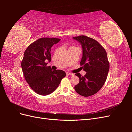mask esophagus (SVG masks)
Listing matches in <instances>:
<instances>
[{
	"label": "esophagus",
	"mask_w": 132,
	"mask_h": 132,
	"mask_svg": "<svg viewBox=\"0 0 132 132\" xmlns=\"http://www.w3.org/2000/svg\"><path fill=\"white\" fill-rule=\"evenodd\" d=\"M67 75H70V76H73L74 75V74L73 73H69V72H67L66 73Z\"/></svg>",
	"instance_id": "34e87169"
}]
</instances>
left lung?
I'll use <instances>...</instances> for the list:
<instances>
[{"label": "left lung", "mask_w": 132, "mask_h": 132, "mask_svg": "<svg viewBox=\"0 0 132 132\" xmlns=\"http://www.w3.org/2000/svg\"><path fill=\"white\" fill-rule=\"evenodd\" d=\"M82 47L80 65L86 74L79 78V82L74 87L75 90L82 96L93 95L101 89L106 80L110 69L107 53L97 41L86 36L73 37Z\"/></svg>", "instance_id": "1"}]
</instances>
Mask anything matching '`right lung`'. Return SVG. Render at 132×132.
Masks as SVG:
<instances>
[{"label":"right lung","mask_w":132,"mask_h":132,"mask_svg":"<svg viewBox=\"0 0 132 132\" xmlns=\"http://www.w3.org/2000/svg\"><path fill=\"white\" fill-rule=\"evenodd\" d=\"M61 40L56 38H41L28 47L23 54L21 68L26 81L35 93L40 95L51 94L57 88L66 74L61 70L47 67L51 61V50Z\"/></svg>","instance_id":"1"}]
</instances>
